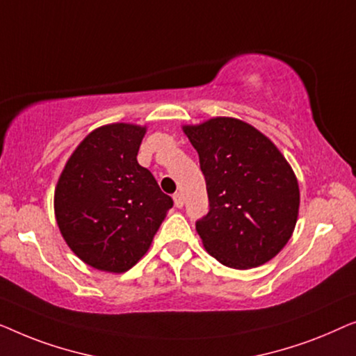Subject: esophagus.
<instances>
[{
    "mask_svg": "<svg viewBox=\"0 0 356 356\" xmlns=\"http://www.w3.org/2000/svg\"><path fill=\"white\" fill-rule=\"evenodd\" d=\"M174 204H176L177 208H182L184 207V195L180 193V192H176L174 193Z\"/></svg>",
    "mask_w": 356,
    "mask_h": 356,
    "instance_id": "34e87169",
    "label": "esophagus"
}]
</instances>
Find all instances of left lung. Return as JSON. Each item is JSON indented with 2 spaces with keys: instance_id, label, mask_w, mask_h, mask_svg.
Instances as JSON below:
<instances>
[{
  "instance_id": "8db88e82",
  "label": "left lung",
  "mask_w": 356,
  "mask_h": 356,
  "mask_svg": "<svg viewBox=\"0 0 356 356\" xmlns=\"http://www.w3.org/2000/svg\"><path fill=\"white\" fill-rule=\"evenodd\" d=\"M198 152L209 209L195 222L224 266L248 269L284 248L298 216L297 177L271 140L247 122L216 118L184 127Z\"/></svg>"
}]
</instances>
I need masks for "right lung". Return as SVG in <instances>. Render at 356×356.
<instances>
[{"label": "right lung", "instance_id": "obj_1", "mask_svg": "<svg viewBox=\"0 0 356 356\" xmlns=\"http://www.w3.org/2000/svg\"><path fill=\"white\" fill-rule=\"evenodd\" d=\"M145 127L111 124L87 135L59 177L54 213L90 266L124 273L147 253L172 198L137 161Z\"/></svg>", "mask_w": 356, "mask_h": 356}]
</instances>
